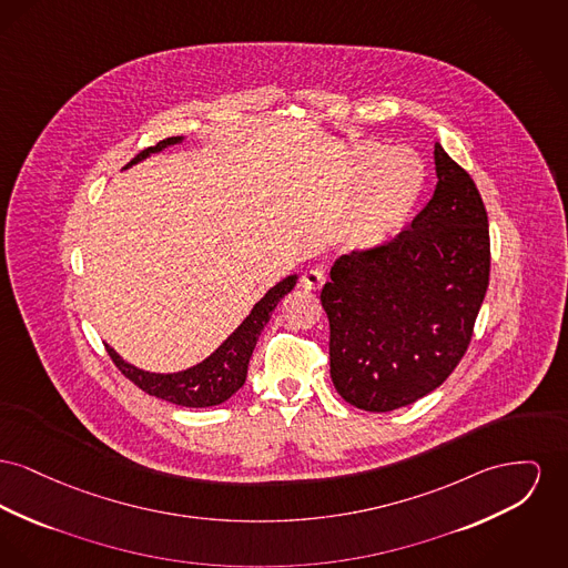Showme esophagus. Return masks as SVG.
Here are the masks:
<instances>
[{
  "label": "esophagus",
  "mask_w": 568,
  "mask_h": 568,
  "mask_svg": "<svg viewBox=\"0 0 568 568\" xmlns=\"http://www.w3.org/2000/svg\"><path fill=\"white\" fill-rule=\"evenodd\" d=\"M301 283L304 290H308V292H315V290H320V287L326 283V274H324L322 270H317V267H313V270H306V272L302 274Z\"/></svg>",
  "instance_id": "34e87169"
}]
</instances>
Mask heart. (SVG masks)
<instances>
[{
	"label": "heart",
	"instance_id": "1",
	"mask_svg": "<svg viewBox=\"0 0 568 568\" xmlns=\"http://www.w3.org/2000/svg\"><path fill=\"white\" fill-rule=\"evenodd\" d=\"M425 184L427 171L412 150L358 143L341 182L345 197L357 195L338 225V244L352 253H368L395 242L412 223Z\"/></svg>",
	"mask_w": 568,
	"mask_h": 568
}]
</instances>
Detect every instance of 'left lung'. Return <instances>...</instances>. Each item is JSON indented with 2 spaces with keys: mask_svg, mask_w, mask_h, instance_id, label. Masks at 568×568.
<instances>
[{
  "mask_svg": "<svg viewBox=\"0 0 568 568\" xmlns=\"http://www.w3.org/2000/svg\"><path fill=\"white\" fill-rule=\"evenodd\" d=\"M434 197L384 248L341 255L322 290L336 393L393 412L435 390L466 354L489 285V227L466 169L439 143Z\"/></svg>",
  "mask_w": 568,
  "mask_h": 568,
  "instance_id": "1",
  "label": "left lung"
}]
</instances>
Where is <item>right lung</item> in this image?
Segmentation results:
<instances>
[{
    "label": "right lung",
    "mask_w": 568,
    "mask_h": 568,
    "mask_svg": "<svg viewBox=\"0 0 568 568\" xmlns=\"http://www.w3.org/2000/svg\"><path fill=\"white\" fill-rule=\"evenodd\" d=\"M182 141L184 136H168L156 145L136 154L129 163V168ZM296 281H298V274H290L283 281H278L274 287H270L266 296L251 308V313L244 317V322L235 328L234 333L230 334L205 361H201L195 367L175 371V373H152L126 363L109 345H106V352L111 354L115 367L120 368L141 390H145L156 399L169 400L182 407H212V405L225 403L244 386L246 373H248V361L253 356L257 338L270 322V315L276 308V304L296 287Z\"/></svg>",
    "instance_id": "add662e5"
}]
</instances>
